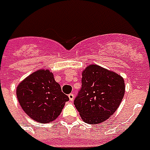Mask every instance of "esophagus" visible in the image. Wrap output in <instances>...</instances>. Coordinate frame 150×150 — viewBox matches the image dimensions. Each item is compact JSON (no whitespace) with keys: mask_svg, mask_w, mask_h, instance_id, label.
Instances as JSON below:
<instances>
[{"mask_svg":"<svg viewBox=\"0 0 150 150\" xmlns=\"http://www.w3.org/2000/svg\"><path fill=\"white\" fill-rule=\"evenodd\" d=\"M68 98H69L70 101H72L73 99H74V94H73V93H70V94H68Z\"/></svg>","mask_w":150,"mask_h":150,"instance_id":"1","label":"esophagus"}]
</instances>
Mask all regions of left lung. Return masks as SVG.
I'll list each match as a JSON object with an SVG mask.
<instances>
[{
    "mask_svg": "<svg viewBox=\"0 0 150 150\" xmlns=\"http://www.w3.org/2000/svg\"><path fill=\"white\" fill-rule=\"evenodd\" d=\"M82 76V88L74 105L85 123H103L113 114L123 100L124 78L96 64L87 67Z\"/></svg>",
    "mask_w": 150,
    "mask_h": 150,
    "instance_id": "left-lung-1",
    "label": "left lung"
}]
</instances>
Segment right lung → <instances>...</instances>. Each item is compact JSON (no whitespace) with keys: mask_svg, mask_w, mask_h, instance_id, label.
<instances>
[{"mask_svg":"<svg viewBox=\"0 0 150 150\" xmlns=\"http://www.w3.org/2000/svg\"><path fill=\"white\" fill-rule=\"evenodd\" d=\"M16 96L24 112L42 124L55 120L69 100L48 69L38 70L25 78L16 88Z\"/></svg>","mask_w":150,"mask_h":150,"instance_id":"right-lung-1","label":"right lung"}]
</instances>
